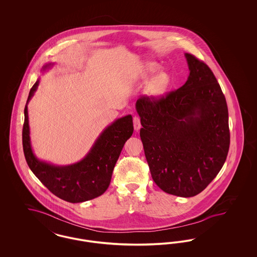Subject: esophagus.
<instances>
[{
	"label": "esophagus",
	"mask_w": 257,
	"mask_h": 257,
	"mask_svg": "<svg viewBox=\"0 0 257 257\" xmlns=\"http://www.w3.org/2000/svg\"><path fill=\"white\" fill-rule=\"evenodd\" d=\"M133 122H134V129L135 131H139L142 127L141 125V119L139 116H135L134 119H133Z\"/></svg>",
	"instance_id": "34e87169"
}]
</instances>
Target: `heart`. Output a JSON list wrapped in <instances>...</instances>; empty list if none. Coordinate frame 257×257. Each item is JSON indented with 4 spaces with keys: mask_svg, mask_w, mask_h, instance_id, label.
Here are the masks:
<instances>
[{
    "mask_svg": "<svg viewBox=\"0 0 257 257\" xmlns=\"http://www.w3.org/2000/svg\"><path fill=\"white\" fill-rule=\"evenodd\" d=\"M160 65L155 61H145L141 64L139 76L142 79H147L156 72L147 85V94L153 99L163 97L169 90L171 85L170 74L166 71H159Z\"/></svg>",
    "mask_w": 257,
    "mask_h": 257,
    "instance_id": "b5f03b06",
    "label": "heart"
}]
</instances>
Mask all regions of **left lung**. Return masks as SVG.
<instances>
[{"label": "left lung", "instance_id": "8db88e82", "mask_svg": "<svg viewBox=\"0 0 257 257\" xmlns=\"http://www.w3.org/2000/svg\"><path fill=\"white\" fill-rule=\"evenodd\" d=\"M187 82L166 97H141L136 110L151 176L164 192L191 197L220 172L228 153V110L220 85L203 61L186 53Z\"/></svg>", "mask_w": 257, "mask_h": 257}]
</instances>
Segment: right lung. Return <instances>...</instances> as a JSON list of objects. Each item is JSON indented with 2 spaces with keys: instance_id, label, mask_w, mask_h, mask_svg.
<instances>
[{
  "instance_id": "obj_1",
  "label": "right lung",
  "mask_w": 257,
  "mask_h": 257,
  "mask_svg": "<svg viewBox=\"0 0 257 257\" xmlns=\"http://www.w3.org/2000/svg\"><path fill=\"white\" fill-rule=\"evenodd\" d=\"M53 65L52 62L46 63L41 71L48 70ZM38 85L39 80L31 88L25 106L22 141L28 166L51 193L65 201L84 202L103 195L110 185L113 168L124 144L133 134L132 115L117 118L107 126L81 161L72 165L56 166L38 159L31 145L28 103Z\"/></svg>"
}]
</instances>
